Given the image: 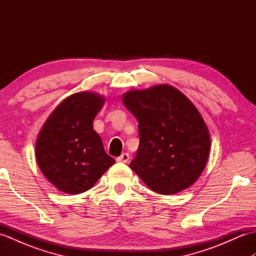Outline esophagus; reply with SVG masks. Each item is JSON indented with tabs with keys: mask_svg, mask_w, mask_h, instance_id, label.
<instances>
[{
	"mask_svg": "<svg viewBox=\"0 0 256 256\" xmlns=\"http://www.w3.org/2000/svg\"><path fill=\"white\" fill-rule=\"evenodd\" d=\"M116 160H118V162H128V160H130V155H128V153H123L121 156L118 157Z\"/></svg>",
	"mask_w": 256,
	"mask_h": 256,
	"instance_id": "34e87169",
	"label": "esophagus"
}]
</instances>
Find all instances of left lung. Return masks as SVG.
Instances as JSON below:
<instances>
[{"mask_svg":"<svg viewBox=\"0 0 256 256\" xmlns=\"http://www.w3.org/2000/svg\"><path fill=\"white\" fill-rule=\"evenodd\" d=\"M124 106L138 120L140 145L131 168L153 192L189 188L206 168L210 133L194 103L170 84L130 90Z\"/></svg>","mask_w":256,"mask_h":256,"instance_id":"obj_1","label":"left lung"}]
</instances>
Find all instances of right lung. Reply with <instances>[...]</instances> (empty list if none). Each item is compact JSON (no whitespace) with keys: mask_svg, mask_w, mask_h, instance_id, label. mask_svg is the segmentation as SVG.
Masks as SVG:
<instances>
[{"mask_svg":"<svg viewBox=\"0 0 256 256\" xmlns=\"http://www.w3.org/2000/svg\"><path fill=\"white\" fill-rule=\"evenodd\" d=\"M104 102L106 98L94 92H77L66 98L40 128L35 144L36 162L59 192H86L116 162L104 152L92 125Z\"/></svg>","mask_w":256,"mask_h":256,"instance_id":"1","label":"right lung"}]
</instances>
